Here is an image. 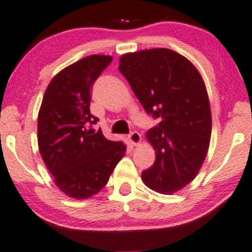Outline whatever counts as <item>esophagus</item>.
<instances>
[{"label": "esophagus", "instance_id": "34e87169", "mask_svg": "<svg viewBox=\"0 0 252 252\" xmlns=\"http://www.w3.org/2000/svg\"><path fill=\"white\" fill-rule=\"evenodd\" d=\"M127 138H129L130 144L132 145V146H137V145H139L141 143V134L139 132H137V131L131 133Z\"/></svg>", "mask_w": 252, "mask_h": 252}]
</instances>
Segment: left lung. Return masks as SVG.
I'll list each match as a JSON object with an SVG mask.
<instances>
[{"mask_svg": "<svg viewBox=\"0 0 252 252\" xmlns=\"http://www.w3.org/2000/svg\"><path fill=\"white\" fill-rule=\"evenodd\" d=\"M119 69L145 111L161 120L146 132L155 162L141 180L171 195L195 178L208 154L212 120L204 81L186 57L165 48L125 54Z\"/></svg>", "mask_w": 252, "mask_h": 252, "instance_id": "obj_1", "label": "left lung"}]
</instances>
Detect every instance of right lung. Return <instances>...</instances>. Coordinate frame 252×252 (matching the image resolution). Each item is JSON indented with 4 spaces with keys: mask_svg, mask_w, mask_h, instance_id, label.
I'll list each match as a JSON object with an SVG mask.
<instances>
[{
    "mask_svg": "<svg viewBox=\"0 0 252 252\" xmlns=\"http://www.w3.org/2000/svg\"><path fill=\"white\" fill-rule=\"evenodd\" d=\"M112 56L92 55L57 73L44 92L37 116L40 154L56 186L67 196L86 200L100 192L126 146L88 129L98 119L90 113L91 88Z\"/></svg>",
    "mask_w": 252,
    "mask_h": 252,
    "instance_id": "add662e5",
    "label": "right lung"
}]
</instances>
